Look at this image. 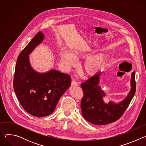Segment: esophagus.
Listing matches in <instances>:
<instances>
[{"label": "esophagus", "instance_id": "34e87169", "mask_svg": "<svg viewBox=\"0 0 146 146\" xmlns=\"http://www.w3.org/2000/svg\"><path fill=\"white\" fill-rule=\"evenodd\" d=\"M71 84H72V86H77L78 83H77V82H76V81L72 80V82H71Z\"/></svg>", "mask_w": 146, "mask_h": 146}]
</instances>
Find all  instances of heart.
Instances as JSON below:
<instances>
[{"instance_id":"heart-1","label":"heart","mask_w":146,"mask_h":146,"mask_svg":"<svg viewBox=\"0 0 146 146\" xmlns=\"http://www.w3.org/2000/svg\"><path fill=\"white\" fill-rule=\"evenodd\" d=\"M86 52L81 48H74L73 53L69 50H64L60 53V61L66 70H69L72 66L76 64L77 56L86 55ZM106 59L105 53H99L88 56L83 64V70L88 75H94L98 73L103 66Z\"/></svg>"}]
</instances>
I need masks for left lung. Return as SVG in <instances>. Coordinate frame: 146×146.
<instances>
[{
  "instance_id": "8db88e82",
  "label": "left lung",
  "mask_w": 146,
  "mask_h": 146,
  "mask_svg": "<svg viewBox=\"0 0 146 146\" xmlns=\"http://www.w3.org/2000/svg\"><path fill=\"white\" fill-rule=\"evenodd\" d=\"M102 72H99L81 84L84 93L81 102L82 115L87 121L98 125L108 124L118 120L128 107L136 91L135 73H132L131 90L127 96L119 103L103 100L106 94L100 86Z\"/></svg>"
}]
</instances>
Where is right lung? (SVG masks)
Wrapping results in <instances>:
<instances>
[{
    "instance_id": "obj_1",
    "label": "right lung",
    "mask_w": 146,
    "mask_h": 146,
    "mask_svg": "<svg viewBox=\"0 0 146 146\" xmlns=\"http://www.w3.org/2000/svg\"><path fill=\"white\" fill-rule=\"evenodd\" d=\"M38 32L19 54L16 63L13 87L24 109L30 114L43 117L52 113L57 103L71 85L70 76L56 70L38 73L31 66L29 55L44 40Z\"/></svg>"
}]
</instances>
